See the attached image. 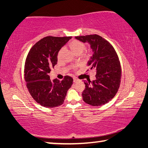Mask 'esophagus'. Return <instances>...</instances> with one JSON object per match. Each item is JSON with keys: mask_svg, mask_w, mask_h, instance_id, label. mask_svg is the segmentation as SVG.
Returning <instances> with one entry per match:
<instances>
[{"mask_svg": "<svg viewBox=\"0 0 148 148\" xmlns=\"http://www.w3.org/2000/svg\"><path fill=\"white\" fill-rule=\"evenodd\" d=\"M73 81H74V83H76V82H77V81H78V79H76V78H75V77H74V78L73 79Z\"/></svg>", "mask_w": 148, "mask_h": 148, "instance_id": "obj_1", "label": "esophagus"}]
</instances>
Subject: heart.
<instances>
[{
  "label": "heart",
  "mask_w": 148,
  "mask_h": 148,
  "mask_svg": "<svg viewBox=\"0 0 148 148\" xmlns=\"http://www.w3.org/2000/svg\"><path fill=\"white\" fill-rule=\"evenodd\" d=\"M69 47L72 51L76 54L82 53V51H83L85 49V48H86V46H85V44L83 43V42L79 40H72L70 42ZM62 51V49L59 51L58 57H59Z\"/></svg>",
  "instance_id": "1"
}]
</instances>
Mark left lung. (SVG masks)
I'll list each match as a JSON object with an SVG mask.
<instances>
[{"label": "left lung", "mask_w": 148, "mask_h": 148, "mask_svg": "<svg viewBox=\"0 0 148 148\" xmlns=\"http://www.w3.org/2000/svg\"><path fill=\"white\" fill-rule=\"evenodd\" d=\"M75 38L91 45L93 53L87 64L90 71L97 72L94 81H84L86 88L82 92V98L91 106H102L111 101L119 88L121 69L118 56L112 45L98 34Z\"/></svg>", "instance_id": "1"}]
</instances>
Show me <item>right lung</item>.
Listing matches in <instances>:
<instances>
[{"mask_svg":"<svg viewBox=\"0 0 148 148\" xmlns=\"http://www.w3.org/2000/svg\"><path fill=\"white\" fill-rule=\"evenodd\" d=\"M71 36L44 37L32 46L25 62L24 77L29 93L37 103L46 108L63 104L73 79L65 76L60 82L51 80L49 73L57 62V54Z\"/></svg>","mask_w":148,"mask_h":148,"instance_id":"add662e5","label":"right lung"}]
</instances>
